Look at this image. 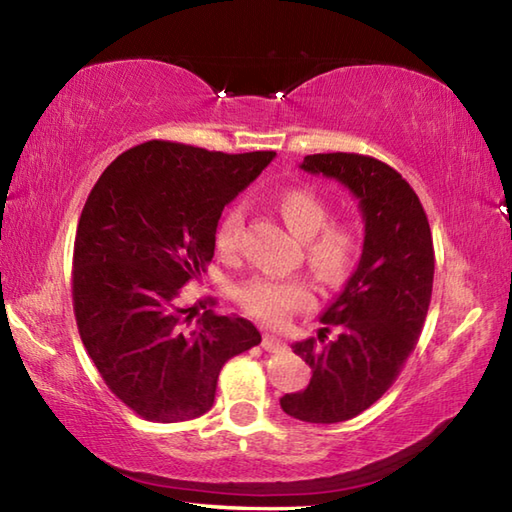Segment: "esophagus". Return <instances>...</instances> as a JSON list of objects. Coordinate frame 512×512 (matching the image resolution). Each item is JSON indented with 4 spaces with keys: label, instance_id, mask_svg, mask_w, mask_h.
I'll use <instances>...</instances> for the list:
<instances>
[{
    "label": "esophagus",
    "instance_id": "34e87169",
    "mask_svg": "<svg viewBox=\"0 0 512 512\" xmlns=\"http://www.w3.org/2000/svg\"><path fill=\"white\" fill-rule=\"evenodd\" d=\"M262 346H264V350H268V353H282V350H286L284 339H279L277 335H270V333L264 335Z\"/></svg>",
    "mask_w": 512,
    "mask_h": 512
}]
</instances>
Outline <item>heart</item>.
I'll return each instance as SVG.
<instances>
[{
  "label": "heart",
  "instance_id": "b5f03b06",
  "mask_svg": "<svg viewBox=\"0 0 512 512\" xmlns=\"http://www.w3.org/2000/svg\"><path fill=\"white\" fill-rule=\"evenodd\" d=\"M277 210L288 228L304 239L308 264L324 279L344 277L355 266L362 250V230L355 219H328V204L322 195L304 186L286 188L277 195ZM244 215L242 208H228L215 230V246L230 257L242 244ZM237 302L246 313L268 324H282L315 302L313 288L302 277L259 275L237 288Z\"/></svg>",
  "mask_w": 512,
  "mask_h": 512
}]
</instances>
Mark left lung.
I'll use <instances>...</instances> for the list:
<instances>
[{"instance_id":"left-lung-1","label":"left lung","mask_w":512,"mask_h":512,"mask_svg":"<svg viewBox=\"0 0 512 512\" xmlns=\"http://www.w3.org/2000/svg\"><path fill=\"white\" fill-rule=\"evenodd\" d=\"M302 168L350 188L366 222L362 259L322 315L320 344H293L313 368L310 384L279 399L299 422L337 424L373 406L415 350L433 295L435 248L424 206L395 168L357 153L306 155Z\"/></svg>"}]
</instances>
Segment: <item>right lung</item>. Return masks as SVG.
I'll list each match as a JSON object with an SVG mask.
<instances>
[{
  "instance_id": "add662e5",
  "label": "right lung",
  "mask_w": 512,
  "mask_h": 512,
  "mask_svg": "<svg viewBox=\"0 0 512 512\" xmlns=\"http://www.w3.org/2000/svg\"><path fill=\"white\" fill-rule=\"evenodd\" d=\"M273 157L153 139L90 190L73 250L79 337L110 393L148 422L204 415L224 364L262 342L248 319L199 313L179 295L213 259L224 206Z\"/></svg>"
}]
</instances>
